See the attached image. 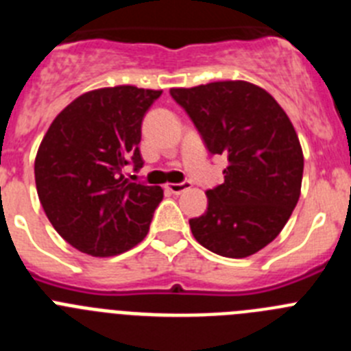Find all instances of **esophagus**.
Wrapping results in <instances>:
<instances>
[{
	"instance_id": "esophagus-1",
	"label": "esophagus",
	"mask_w": 351,
	"mask_h": 351,
	"mask_svg": "<svg viewBox=\"0 0 351 351\" xmlns=\"http://www.w3.org/2000/svg\"><path fill=\"white\" fill-rule=\"evenodd\" d=\"M165 188L170 191V193L179 195V193H182V191L190 188V182H188V181H184V182H170V184H167Z\"/></svg>"
}]
</instances>
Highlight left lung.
Returning <instances> with one entry per match:
<instances>
[{
    "mask_svg": "<svg viewBox=\"0 0 351 351\" xmlns=\"http://www.w3.org/2000/svg\"><path fill=\"white\" fill-rule=\"evenodd\" d=\"M210 154H225V182L206 191L207 210L190 219L198 243L226 258H246L272 243L295 209L304 156L281 105L256 84L219 80L172 88Z\"/></svg>",
    "mask_w": 351,
    "mask_h": 351,
    "instance_id": "8db88e82",
    "label": "left lung"
}]
</instances>
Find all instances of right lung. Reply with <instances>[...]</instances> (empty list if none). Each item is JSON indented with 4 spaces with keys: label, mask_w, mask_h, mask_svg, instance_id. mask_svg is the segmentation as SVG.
Returning a JSON list of instances; mask_svg holds the SVG:
<instances>
[{
    "label": "right lung",
    "mask_w": 351,
    "mask_h": 351,
    "mask_svg": "<svg viewBox=\"0 0 351 351\" xmlns=\"http://www.w3.org/2000/svg\"><path fill=\"white\" fill-rule=\"evenodd\" d=\"M161 89L135 86L84 93L61 110L35 158L40 204L56 232L91 256H114L147 235L160 186L130 182L123 170L144 165L138 144L147 108Z\"/></svg>",
    "instance_id": "right-lung-1"
}]
</instances>
